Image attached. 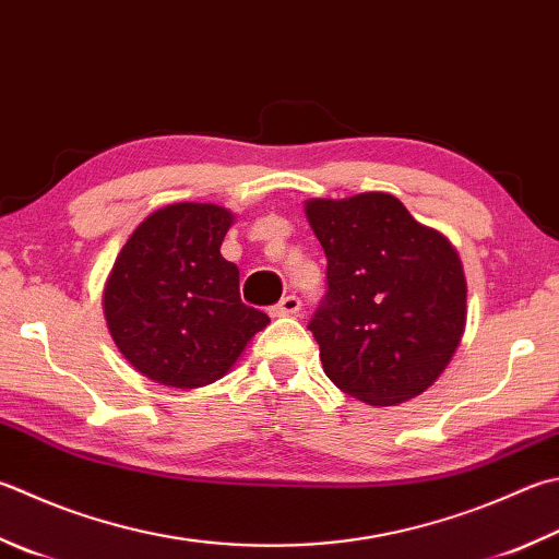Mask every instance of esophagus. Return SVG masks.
Wrapping results in <instances>:
<instances>
[{
  "label": "esophagus",
  "mask_w": 559,
  "mask_h": 559,
  "mask_svg": "<svg viewBox=\"0 0 559 559\" xmlns=\"http://www.w3.org/2000/svg\"><path fill=\"white\" fill-rule=\"evenodd\" d=\"M299 311H301V299L297 297V294H287V297H282L275 304V309H272V313L275 316H294Z\"/></svg>",
  "instance_id": "1"
}]
</instances>
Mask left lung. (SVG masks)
I'll return each instance as SVG.
<instances>
[{"mask_svg": "<svg viewBox=\"0 0 559 559\" xmlns=\"http://www.w3.org/2000/svg\"><path fill=\"white\" fill-rule=\"evenodd\" d=\"M307 216L329 260V289L309 321L325 377L372 406L426 392L465 331L455 248L384 192L313 199Z\"/></svg>", "mask_w": 559, "mask_h": 559, "instance_id": "8db88e82", "label": "left lung"}]
</instances>
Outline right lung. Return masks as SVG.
<instances>
[{
    "mask_svg": "<svg viewBox=\"0 0 559 559\" xmlns=\"http://www.w3.org/2000/svg\"><path fill=\"white\" fill-rule=\"evenodd\" d=\"M234 224L214 204H173L126 240L104 289L114 343L155 382L194 389L216 382L270 323L240 301V272L221 255Z\"/></svg>",
    "mask_w": 559,
    "mask_h": 559,
    "instance_id": "add662e5",
    "label": "right lung"
}]
</instances>
